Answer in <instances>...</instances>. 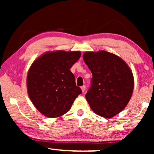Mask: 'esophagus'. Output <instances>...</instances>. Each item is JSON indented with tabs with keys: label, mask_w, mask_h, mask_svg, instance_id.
<instances>
[{
	"label": "esophagus",
	"mask_w": 154,
	"mask_h": 154,
	"mask_svg": "<svg viewBox=\"0 0 154 154\" xmlns=\"http://www.w3.org/2000/svg\"><path fill=\"white\" fill-rule=\"evenodd\" d=\"M85 88H86V87H85V85H83V86H81V90H82V92H85Z\"/></svg>",
	"instance_id": "1"
}]
</instances>
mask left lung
Here are the masks:
<instances>
[{"label":"left lung","instance_id":"8db88e82","mask_svg":"<svg viewBox=\"0 0 154 154\" xmlns=\"http://www.w3.org/2000/svg\"><path fill=\"white\" fill-rule=\"evenodd\" d=\"M84 62L91 71V85L85 94L90 108L109 119L123 111L131 98L134 78L127 64L106 51L86 52Z\"/></svg>","mask_w":154,"mask_h":154}]
</instances>
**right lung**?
I'll list each match as a JSON object with an SVG mask.
<instances>
[{"mask_svg": "<svg viewBox=\"0 0 154 154\" xmlns=\"http://www.w3.org/2000/svg\"><path fill=\"white\" fill-rule=\"evenodd\" d=\"M80 57L79 51L50 52L41 55L31 66L27 74L29 98L45 116L64 115L82 93L70 71Z\"/></svg>", "mask_w": 154, "mask_h": 154, "instance_id": "right-lung-1", "label": "right lung"}]
</instances>
